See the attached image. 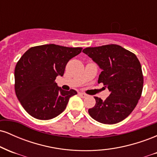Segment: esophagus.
I'll return each mask as SVG.
<instances>
[{
  "instance_id": "esophagus-1",
  "label": "esophagus",
  "mask_w": 157,
  "mask_h": 157,
  "mask_svg": "<svg viewBox=\"0 0 157 157\" xmlns=\"http://www.w3.org/2000/svg\"><path fill=\"white\" fill-rule=\"evenodd\" d=\"M79 95H80L82 98H86V97L88 96L87 94H84V93H79Z\"/></svg>"
}]
</instances>
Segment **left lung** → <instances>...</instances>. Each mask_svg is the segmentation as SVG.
<instances>
[{
  "label": "left lung",
  "mask_w": 157,
  "mask_h": 157,
  "mask_svg": "<svg viewBox=\"0 0 157 157\" xmlns=\"http://www.w3.org/2000/svg\"><path fill=\"white\" fill-rule=\"evenodd\" d=\"M82 52L102 69L98 83L110 91L105 100L94 97L90 116L103 124H115L127 117L137 105L143 88L142 67L136 56L116 44L88 47Z\"/></svg>",
  "instance_id": "8db88e82"
}]
</instances>
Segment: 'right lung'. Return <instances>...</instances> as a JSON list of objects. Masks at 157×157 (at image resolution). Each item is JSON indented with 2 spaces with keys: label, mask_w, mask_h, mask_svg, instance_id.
Returning <instances> with one entry per match:
<instances>
[{
  "label": "right lung",
  "mask_w": 157,
  "mask_h": 157,
  "mask_svg": "<svg viewBox=\"0 0 157 157\" xmlns=\"http://www.w3.org/2000/svg\"><path fill=\"white\" fill-rule=\"evenodd\" d=\"M82 48L55 44L34 46L23 54L15 69L16 96L32 117L47 120L60 114L75 90L64 91L55 79L63 75L66 64Z\"/></svg>",
  "instance_id": "add662e5"
}]
</instances>
